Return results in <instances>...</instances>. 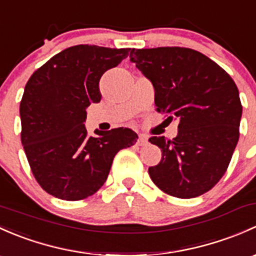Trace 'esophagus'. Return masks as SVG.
I'll use <instances>...</instances> for the list:
<instances>
[{"mask_svg":"<svg viewBox=\"0 0 256 256\" xmlns=\"http://www.w3.org/2000/svg\"><path fill=\"white\" fill-rule=\"evenodd\" d=\"M137 144H138V146H144V144H147V137L144 135H140L138 140H137Z\"/></svg>","mask_w":256,"mask_h":256,"instance_id":"esophagus-1","label":"esophagus"}]
</instances>
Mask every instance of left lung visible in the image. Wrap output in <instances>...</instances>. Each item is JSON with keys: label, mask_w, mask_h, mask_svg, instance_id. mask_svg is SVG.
<instances>
[{"label": "left lung", "mask_w": 256, "mask_h": 256, "mask_svg": "<svg viewBox=\"0 0 256 256\" xmlns=\"http://www.w3.org/2000/svg\"><path fill=\"white\" fill-rule=\"evenodd\" d=\"M130 58L152 82L157 112L179 119L173 140L153 136L162 160L150 166L162 192L192 198L224 176L239 140L242 103L232 77L198 51L179 46L132 49Z\"/></svg>", "instance_id": "left-lung-1"}]
</instances>
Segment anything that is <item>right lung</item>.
<instances>
[{"label": "right lung", "instance_id": "1", "mask_svg": "<svg viewBox=\"0 0 256 256\" xmlns=\"http://www.w3.org/2000/svg\"><path fill=\"white\" fill-rule=\"evenodd\" d=\"M132 49L76 45L56 54L26 82L20 114V140L32 173L48 194L87 198L106 182L120 150L136 144L130 128L88 135L87 106L100 102L99 80Z\"/></svg>", "mask_w": 256, "mask_h": 256}]
</instances>
